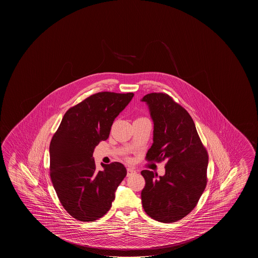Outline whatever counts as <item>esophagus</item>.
I'll use <instances>...</instances> for the list:
<instances>
[{
	"mask_svg": "<svg viewBox=\"0 0 258 258\" xmlns=\"http://www.w3.org/2000/svg\"><path fill=\"white\" fill-rule=\"evenodd\" d=\"M127 176H131V175H132V174H134V173H136L135 170L132 169V168H127Z\"/></svg>",
	"mask_w": 258,
	"mask_h": 258,
	"instance_id": "1",
	"label": "esophagus"
}]
</instances>
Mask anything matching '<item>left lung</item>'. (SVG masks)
<instances>
[{"mask_svg": "<svg viewBox=\"0 0 258 258\" xmlns=\"http://www.w3.org/2000/svg\"><path fill=\"white\" fill-rule=\"evenodd\" d=\"M154 122V137L147 160L165 161V173L143 170L146 185L141 191L144 211L154 220L171 223L188 215L197 205L207 184L209 162L188 111L163 93H148L142 100Z\"/></svg>", "mask_w": 258, "mask_h": 258, "instance_id": "left-lung-1", "label": "left lung"}]
</instances>
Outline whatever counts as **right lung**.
I'll use <instances>...</instances> for the list:
<instances>
[{
	"label": "right lung",
	"instance_id": "right-lung-1",
	"mask_svg": "<svg viewBox=\"0 0 258 258\" xmlns=\"http://www.w3.org/2000/svg\"><path fill=\"white\" fill-rule=\"evenodd\" d=\"M133 96L110 92L89 96L64 113L51 140V181L63 209L77 220L94 221L105 215L127 174L118 162L102 164L103 170L97 171L93 154Z\"/></svg>",
	"mask_w": 258,
	"mask_h": 258
}]
</instances>
